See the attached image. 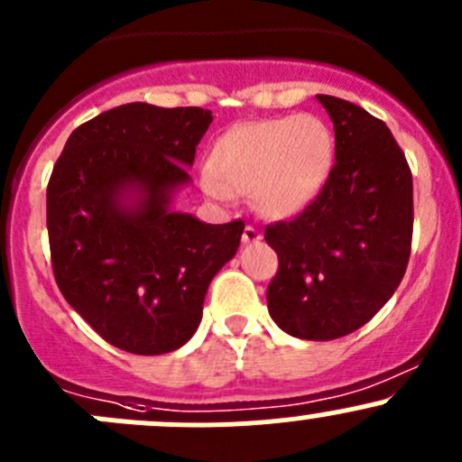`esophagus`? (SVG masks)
<instances>
[{"mask_svg":"<svg viewBox=\"0 0 462 462\" xmlns=\"http://www.w3.org/2000/svg\"><path fill=\"white\" fill-rule=\"evenodd\" d=\"M241 241H244V244H257V241H261V232L257 230V227L245 226L244 236H241Z\"/></svg>","mask_w":462,"mask_h":462,"instance_id":"1","label":"esophagus"}]
</instances>
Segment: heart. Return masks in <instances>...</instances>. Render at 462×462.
<instances>
[{
  "instance_id": "b5f03b06",
  "label": "heart",
  "mask_w": 462,
  "mask_h": 462,
  "mask_svg": "<svg viewBox=\"0 0 462 462\" xmlns=\"http://www.w3.org/2000/svg\"><path fill=\"white\" fill-rule=\"evenodd\" d=\"M333 162V132L318 116L253 120L218 136L203 188L223 201L250 194L263 217L291 218L319 197Z\"/></svg>"
}]
</instances>
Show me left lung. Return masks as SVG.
I'll return each mask as SVG.
<instances>
[{
  "label": "left lung",
  "mask_w": 462,
  "mask_h": 462,
  "mask_svg": "<svg viewBox=\"0 0 462 462\" xmlns=\"http://www.w3.org/2000/svg\"><path fill=\"white\" fill-rule=\"evenodd\" d=\"M318 100L333 120L335 165L304 212L265 227L279 257L268 310L292 337L328 342L365 326L402 282L413 180L382 120L342 97Z\"/></svg>",
  "instance_id": "obj_1"
}]
</instances>
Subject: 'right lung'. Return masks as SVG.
<instances>
[{
    "label": "right lung",
    "instance_id": "add662e5",
    "mask_svg": "<svg viewBox=\"0 0 462 462\" xmlns=\"http://www.w3.org/2000/svg\"><path fill=\"white\" fill-rule=\"evenodd\" d=\"M201 106L129 102L69 136L46 188L53 274L64 300L114 346L161 356L203 318L214 274L239 248L244 221L209 226L171 208L192 183Z\"/></svg>",
    "mask_w": 462,
    "mask_h": 462
}]
</instances>
